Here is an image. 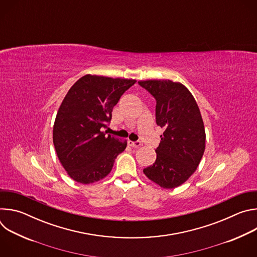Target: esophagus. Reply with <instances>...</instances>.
<instances>
[{"instance_id": "34e87169", "label": "esophagus", "mask_w": 257, "mask_h": 257, "mask_svg": "<svg viewBox=\"0 0 257 257\" xmlns=\"http://www.w3.org/2000/svg\"><path fill=\"white\" fill-rule=\"evenodd\" d=\"M128 145L131 146V148H139V146L141 145V142L139 141H131V140H128Z\"/></svg>"}]
</instances>
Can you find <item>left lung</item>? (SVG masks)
Segmentation results:
<instances>
[{
  "label": "left lung",
  "instance_id": "8db88e82",
  "mask_svg": "<svg viewBox=\"0 0 257 257\" xmlns=\"http://www.w3.org/2000/svg\"><path fill=\"white\" fill-rule=\"evenodd\" d=\"M138 83L156 98L157 124L165 129L157 160L143 173L165 189L176 188L196 171L204 154L206 136L199 107L181 82L155 79Z\"/></svg>",
  "mask_w": 257,
  "mask_h": 257
}]
</instances>
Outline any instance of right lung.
Returning a JSON list of instances; mask_svg holds the SVG:
<instances>
[{
	"label": "right lung",
	"mask_w": 257,
	"mask_h": 257,
	"mask_svg": "<svg viewBox=\"0 0 257 257\" xmlns=\"http://www.w3.org/2000/svg\"><path fill=\"white\" fill-rule=\"evenodd\" d=\"M135 82L87 74L67 92L54 123L53 142L61 165L74 181L91 184L103 179L125 151L127 140L103 129L121 95Z\"/></svg>",
	"instance_id": "right-lung-1"
}]
</instances>
